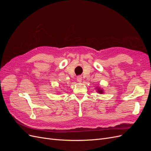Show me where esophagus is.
I'll return each instance as SVG.
<instances>
[{"instance_id": "34e87169", "label": "esophagus", "mask_w": 151, "mask_h": 151, "mask_svg": "<svg viewBox=\"0 0 151 151\" xmlns=\"http://www.w3.org/2000/svg\"><path fill=\"white\" fill-rule=\"evenodd\" d=\"M82 77L81 76H77V81L79 82V83H81V81H82Z\"/></svg>"}]
</instances>
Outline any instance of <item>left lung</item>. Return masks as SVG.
Returning a JSON list of instances; mask_svg holds the SVG:
<instances>
[{"instance_id":"left-lung-1","label":"left lung","mask_w":151,"mask_h":151,"mask_svg":"<svg viewBox=\"0 0 151 151\" xmlns=\"http://www.w3.org/2000/svg\"><path fill=\"white\" fill-rule=\"evenodd\" d=\"M98 93H103V90L102 89H98Z\"/></svg>"}]
</instances>
